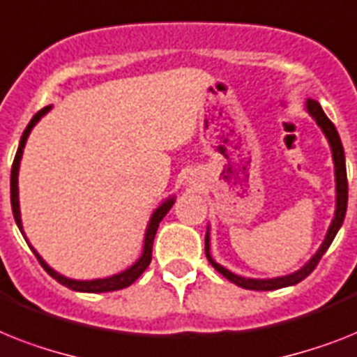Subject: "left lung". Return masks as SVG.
<instances>
[{
    "instance_id": "1",
    "label": "left lung",
    "mask_w": 357,
    "mask_h": 357,
    "mask_svg": "<svg viewBox=\"0 0 357 357\" xmlns=\"http://www.w3.org/2000/svg\"><path fill=\"white\" fill-rule=\"evenodd\" d=\"M306 112L315 119V123L323 130L324 137L328 139L330 150H332V159H334V169H335V214L332 224L328 227V233L324 236L323 244L317 249V253L304 264L303 268L297 269L295 273L284 275V277H275V279H248V277H240V275H234L233 271L225 269L224 266H220L218 262H214L213 257H211V238H208V229L207 234H205V255H207V260L211 262L218 273H222L227 280H231L233 284L240 286V288L245 289H255V291H269V289H279L286 288V286H294V284L301 282L308 277L312 271L315 269V266L319 264L321 257L326 253V249L330 248L332 240L335 238L339 227L343 225L344 214H347V204H349V181H347V167H344V150L343 144H341V139H339V133L335 130L334 123L330 121L326 115H324L323 108L317 100H312L308 98L306 102Z\"/></svg>"
}]
</instances>
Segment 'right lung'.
I'll list each match as a JSON object with an SVG mask.
<instances>
[{"mask_svg": "<svg viewBox=\"0 0 357 357\" xmlns=\"http://www.w3.org/2000/svg\"><path fill=\"white\" fill-rule=\"evenodd\" d=\"M53 108V106H45L43 109L34 115L31 119V123L27 124V128L23 132L22 139H20V146H18V152H16V158H14V163H13V170H10V205H13V214H14V220H16V225L18 229L22 231V234L25 236L23 233V225H22V214H20V199H18V172H20V161H22V155H23V149H25V143H27V137L31 130L36 126V123L40 119L49 112V109ZM174 205V198L165 199L163 204L159 205L155 211H153L152 218L149 222V227H146V233H144V244H143V255L139 257V260L133 266H130L128 269H124L121 273L117 275H112V277H106V279H93V280H75V279H68V277H63V275L56 273L53 268H49L45 260L36 253V249L31 245L33 249V253L36 255L38 262L42 264V268L47 271L54 280H58L60 284L63 286H68L69 289H73V291H84V294H104V291H115V289H123V288H128L130 284H133L135 280L141 277L144 269L150 266V260H152V245H153V238H155V233H158V227H159V222L167 216L170 208ZM27 240V238H25Z\"/></svg>", "mask_w": 357, "mask_h": 357, "instance_id": "1", "label": "right lung"}]
</instances>
